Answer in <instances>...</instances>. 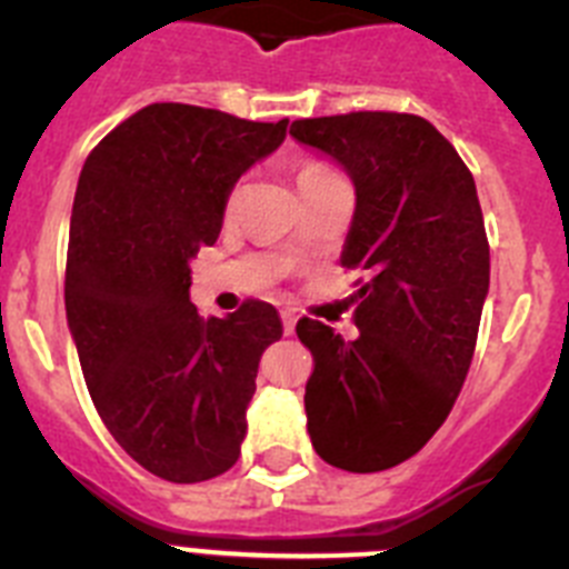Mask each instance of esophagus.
I'll use <instances>...</instances> for the list:
<instances>
[{"label": "esophagus", "instance_id": "34e87169", "mask_svg": "<svg viewBox=\"0 0 569 569\" xmlns=\"http://www.w3.org/2000/svg\"><path fill=\"white\" fill-rule=\"evenodd\" d=\"M281 328H284V333H293L296 330V316L293 313H281Z\"/></svg>", "mask_w": 569, "mask_h": 569}]
</instances>
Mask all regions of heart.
<instances>
[{"label": "heart", "instance_id": "b5f03b06", "mask_svg": "<svg viewBox=\"0 0 569 569\" xmlns=\"http://www.w3.org/2000/svg\"><path fill=\"white\" fill-rule=\"evenodd\" d=\"M325 173H333V170L328 168V164H321V162H305L299 168V173H296V182L299 184H305V182H310V179H316V176H325ZM236 193H239V188H233L228 193V208H233V202H236Z\"/></svg>", "mask_w": 569, "mask_h": 569}]
</instances>
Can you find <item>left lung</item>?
<instances>
[{
	"mask_svg": "<svg viewBox=\"0 0 569 569\" xmlns=\"http://www.w3.org/2000/svg\"><path fill=\"white\" fill-rule=\"evenodd\" d=\"M290 136L353 179L341 268L367 276L353 296L359 339L308 316L296 325L313 356L308 433L328 465L379 472L419 453L465 385L490 288L485 216L461 156L421 116L296 119Z\"/></svg>",
	"mask_w": 569,
	"mask_h": 569,
	"instance_id": "left-lung-1",
	"label": "left lung"
}]
</instances>
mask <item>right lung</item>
<instances>
[{
    "label": "right lung",
    "mask_w": 569,
    "mask_h": 569,
    "mask_svg": "<svg viewBox=\"0 0 569 569\" xmlns=\"http://www.w3.org/2000/svg\"><path fill=\"white\" fill-rule=\"evenodd\" d=\"M284 133L288 119L156 102L116 124L79 176L64 308L84 385L124 453L173 485L236 465L259 359L281 339L268 301L202 319L190 259L219 239L236 179Z\"/></svg>",
    "instance_id": "right-lung-1"
}]
</instances>
